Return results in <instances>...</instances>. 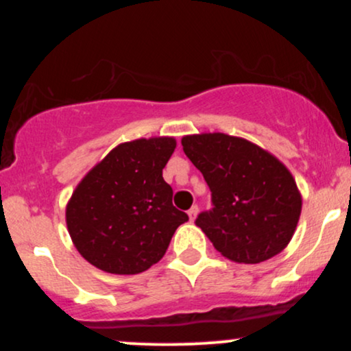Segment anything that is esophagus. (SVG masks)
I'll list each match as a JSON object with an SVG mask.
<instances>
[{"label":"esophagus","instance_id":"1","mask_svg":"<svg viewBox=\"0 0 351 351\" xmlns=\"http://www.w3.org/2000/svg\"><path fill=\"white\" fill-rule=\"evenodd\" d=\"M188 216H189V221H195L196 219V216H198V206H193L191 209H189L188 211Z\"/></svg>","mask_w":351,"mask_h":351}]
</instances>
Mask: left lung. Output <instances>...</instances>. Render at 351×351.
I'll return each mask as SVG.
<instances>
[{
  "label": "left lung",
  "mask_w": 351,
  "mask_h": 351,
  "mask_svg": "<svg viewBox=\"0 0 351 351\" xmlns=\"http://www.w3.org/2000/svg\"><path fill=\"white\" fill-rule=\"evenodd\" d=\"M186 156L203 173L211 211L196 226L217 252L237 264H259L291 243L302 195L289 168L259 145L215 132L181 138Z\"/></svg>",
  "instance_id": "obj_1"
}]
</instances>
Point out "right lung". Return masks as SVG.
Here are the masks:
<instances>
[{
	"mask_svg": "<svg viewBox=\"0 0 351 351\" xmlns=\"http://www.w3.org/2000/svg\"><path fill=\"white\" fill-rule=\"evenodd\" d=\"M173 136L117 145L80 180L66 206V223L80 256L100 271L132 276L167 252L188 215L173 206L163 168Z\"/></svg>",
	"mask_w": 351,
	"mask_h": 351,
	"instance_id": "1",
	"label": "right lung"
}]
</instances>
